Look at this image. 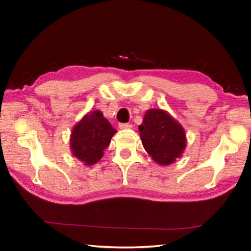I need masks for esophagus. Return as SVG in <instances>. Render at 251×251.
Instances as JSON below:
<instances>
[{
	"label": "esophagus",
	"instance_id": "obj_1",
	"mask_svg": "<svg viewBox=\"0 0 251 251\" xmlns=\"http://www.w3.org/2000/svg\"><path fill=\"white\" fill-rule=\"evenodd\" d=\"M118 127H120L121 129H128V128H131V125L130 124H120L118 125Z\"/></svg>",
	"mask_w": 251,
	"mask_h": 251
}]
</instances>
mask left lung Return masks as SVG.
I'll return each mask as SVG.
<instances>
[{
  "mask_svg": "<svg viewBox=\"0 0 251 251\" xmlns=\"http://www.w3.org/2000/svg\"><path fill=\"white\" fill-rule=\"evenodd\" d=\"M138 130L147 154L160 166L175 163L184 154L186 131L166 110L148 109Z\"/></svg>",
  "mask_w": 251,
  "mask_h": 251,
  "instance_id": "left-lung-1",
  "label": "left lung"
}]
</instances>
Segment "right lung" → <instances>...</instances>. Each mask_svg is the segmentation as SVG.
<instances>
[{"label": "right lung", "mask_w": 251, "mask_h": 251, "mask_svg": "<svg viewBox=\"0 0 251 251\" xmlns=\"http://www.w3.org/2000/svg\"><path fill=\"white\" fill-rule=\"evenodd\" d=\"M116 131L100 110H90L72 129L70 138L72 154L85 166H93L103 157L104 151Z\"/></svg>", "instance_id": "add662e5"}]
</instances>
